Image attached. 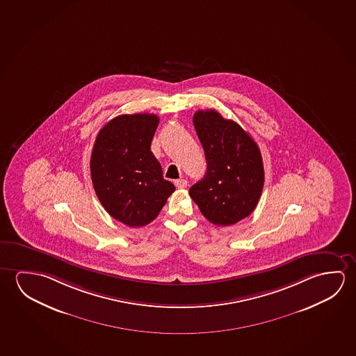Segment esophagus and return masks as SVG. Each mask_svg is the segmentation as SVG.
Returning a JSON list of instances; mask_svg holds the SVG:
<instances>
[{"label": "esophagus", "instance_id": "34e87169", "mask_svg": "<svg viewBox=\"0 0 356 356\" xmlns=\"http://www.w3.org/2000/svg\"><path fill=\"white\" fill-rule=\"evenodd\" d=\"M175 184L178 189H183V188H186L188 181L186 179H178V181H175Z\"/></svg>", "mask_w": 356, "mask_h": 356}]
</instances>
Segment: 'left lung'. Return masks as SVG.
<instances>
[{
  "label": "left lung",
  "mask_w": 356,
  "mask_h": 356,
  "mask_svg": "<svg viewBox=\"0 0 356 356\" xmlns=\"http://www.w3.org/2000/svg\"><path fill=\"white\" fill-rule=\"evenodd\" d=\"M193 124L207 159L203 179L189 189L202 214L229 226L254 211L264 188L260 148L240 124L216 110H199Z\"/></svg>",
  "instance_id": "8db88e82"
}]
</instances>
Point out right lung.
Masks as SVG:
<instances>
[{
    "instance_id": "right-lung-1",
    "label": "right lung",
    "mask_w": 356,
    "mask_h": 356,
    "mask_svg": "<svg viewBox=\"0 0 356 356\" xmlns=\"http://www.w3.org/2000/svg\"><path fill=\"white\" fill-rule=\"evenodd\" d=\"M159 116L120 115L102 127L91 152V181L100 203L113 219L130 227L154 220L172 193L151 151Z\"/></svg>"
}]
</instances>
